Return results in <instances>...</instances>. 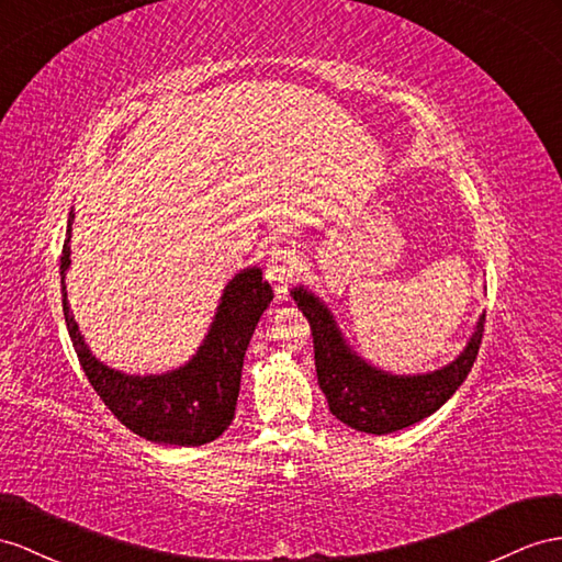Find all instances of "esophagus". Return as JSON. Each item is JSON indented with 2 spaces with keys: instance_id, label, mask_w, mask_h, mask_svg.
I'll return each mask as SVG.
<instances>
[{
  "instance_id": "esophagus-1",
  "label": "esophagus",
  "mask_w": 562,
  "mask_h": 562,
  "mask_svg": "<svg viewBox=\"0 0 562 562\" xmlns=\"http://www.w3.org/2000/svg\"><path fill=\"white\" fill-rule=\"evenodd\" d=\"M294 263L290 261V256L282 249H272L270 258H268V266H266V280L270 282L272 290L280 299L286 296V290H290V284L294 282Z\"/></svg>"
}]
</instances>
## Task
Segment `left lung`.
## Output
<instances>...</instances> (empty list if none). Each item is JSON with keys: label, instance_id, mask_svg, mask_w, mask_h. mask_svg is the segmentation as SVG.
<instances>
[{"label": "left lung", "instance_id": "obj_1", "mask_svg": "<svg viewBox=\"0 0 562 562\" xmlns=\"http://www.w3.org/2000/svg\"><path fill=\"white\" fill-rule=\"evenodd\" d=\"M292 296L311 323L315 372L329 413L344 425L368 435H390L439 411L468 378L482 344L484 315L465 351L453 363L427 375H386L370 368L347 347L321 299H315L304 286L294 290Z\"/></svg>", "mask_w": 562, "mask_h": 562}]
</instances>
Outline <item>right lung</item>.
Wrapping results in <instances>:
<instances>
[{"label": "right lung", "mask_w": 562, "mask_h": 562, "mask_svg": "<svg viewBox=\"0 0 562 562\" xmlns=\"http://www.w3.org/2000/svg\"><path fill=\"white\" fill-rule=\"evenodd\" d=\"M61 251V304L78 361L104 406L135 435L156 443L201 446L218 439L235 418L244 353L263 311L272 301L270 284L258 268L241 270L225 286L218 313L196 356L166 375H123L111 370L85 347L66 301V270L70 266V225Z\"/></svg>", "instance_id": "1"}]
</instances>
